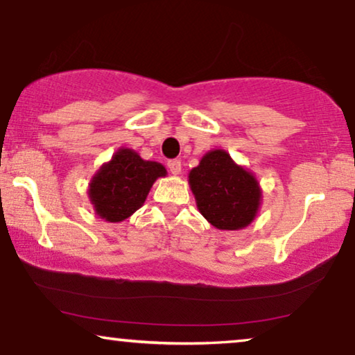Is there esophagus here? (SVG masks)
<instances>
[{"label": "esophagus", "mask_w": 355, "mask_h": 355, "mask_svg": "<svg viewBox=\"0 0 355 355\" xmlns=\"http://www.w3.org/2000/svg\"><path fill=\"white\" fill-rule=\"evenodd\" d=\"M167 167H168L170 173H172V175L182 173V162H180V160H168Z\"/></svg>", "instance_id": "esophagus-1"}]
</instances>
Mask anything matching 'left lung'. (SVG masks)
I'll return each mask as SVG.
<instances>
[{"mask_svg":"<svg viewBox=\"0 0 355 355\" xmlns=\"http://www.w3.org/2000/svg\"><path fill=\"white\" fill-rule=\"evenodd\" d=\"M198 211L219 230H240L252 224L261 206V187L224 149L202 155L188 173Z\"/></svg>","mask_w":355,"mask_h":355,"instance_id":"1","label":"left lung"}]
</instances>
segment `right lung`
<instances>
[{"instance_id":"obj_1","label":"right lung","mask_w":355,"mask_h":355,"mask_svg":"<svg viewBox=\"0 0 355 355\" xmlns=\"http://www.w3.org/2000/svg\"><path fill=\"white\" fill-rule=\"evenodd\" d=\"M165 175L162 164L144 160L130 148H120L94 173L89 201L101 219L121 222L144 205L154 182Z\"/></svg>"}]
</instances>
